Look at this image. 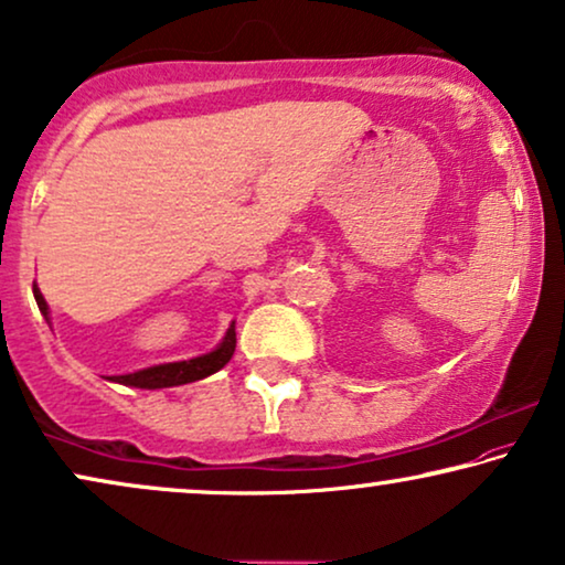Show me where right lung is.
<instances>
[{"instance_id": "add662e5", "label": "right lung", "mask_w": 565, "mask_h": 565, "mask_svg": "<svg viewBox=\"0 0 565 565\" xmlns=\"http://www.w3.org/2000/svg\"><path fill=\"white\" fill-rule=\"evenodd\" d=\"M33 294L38 307L45 320L47 317V305L43 299L38 284H33ZM235 353V324H230V330L222 338V343L214 348L212 353L196 355V359L189 361H177V363H161V365H150V369L135 371V373H125V376H109V381H117V384L125 386H138V388H166V386H181V384H192V381H200L204 376H212L214 371H220Z\"/></svg>"}]
</instances>
